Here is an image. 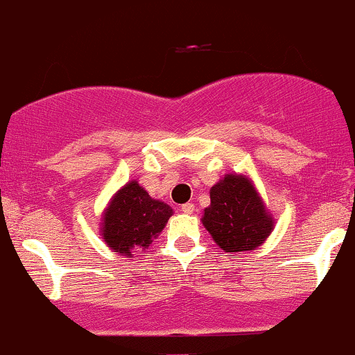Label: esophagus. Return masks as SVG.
Returning a JSON list of instances; mask_svg holds the SVG:
<instances>
[{
    "label": "esophagus",
    "instance_id": "34e87169",
    "mask_svg": "<svg viewBox=\"0 0 355 355\" xmlns=\"http://www.w3.org/2000/svg\"><path fill=\"white\" fill-rule=\"evenodd\" d=\"M181 211L186 213V215H191V213L194 211V205H193V203H184V205H181Z\"/></svg>",
    "mask_w": 355,
    "mask_h": 355
}]
</instances>
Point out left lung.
<instances>
[{"mask_svg":"<svg viewBox=\"0 0 355 355\" xmlns=\"http://www.w3.org/2000/svg\"><path fill=\"white\" fill-rule=\"evenodd\" d=\"M205 228L227 254L255 250L274 230V216L247 174H225L209 189Z\"/></svg>","mask_w":355,"mask_h":355,"instance_id":"8db88e82","label":"left lung"}]
</instances>
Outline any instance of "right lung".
<instances>
[{
  "label": "right lung",
  "mask_w": 355,
  "mask_h": 355,
  "mask_svg": "<svg viewBox=\"0 0 355 355\" xmlns=\"http://www.w3.org/2000/svg\"><path fill=\"white\" fill-rule=\"evenodd\" d=\"M173 216V208L154 200L137 179L121 186L101 213L100 232L113 252L133 257L147 250Z\"/></svg>",
  "instance_id": "add662e5"
}]
</instances>
